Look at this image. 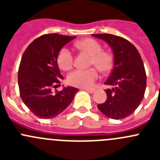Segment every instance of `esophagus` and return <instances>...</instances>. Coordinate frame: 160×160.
Masks as SVG:
<instances>
[{"instance_id":"obj_1","label":"esophagus","mask_w":160,"mask_h":160,"mask_svg":"<svg viewBox=\"0 0 160 160\" xmlns=\"http://www.w3.org/2000/svg\"><path fill=\"white\" fill-rule=\"evenodd\" d=\"M84 90H86L87 92H88V93H94V91H95V90H93V89H84Z\"/></svg>"}]
</instances>
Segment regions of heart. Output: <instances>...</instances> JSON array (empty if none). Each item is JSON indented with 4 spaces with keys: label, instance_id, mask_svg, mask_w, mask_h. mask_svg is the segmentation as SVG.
Segmentation results:
<instances>
[{
    "label": "heart",
    "instance_id": "b5f03b06",
    "mask_svg": "<svg viewBox=\"0 0 160 160\" xmlns=\"http://www.w3.org/2000/svg\"><path fill=\"white\" fill-rule=\"evenodd\" d=\"M78 49L90 56V65H93L101 72H109L112 68L113 59L110 53L102 51V46L93 38H84L77 43ZM59 67L63 70H69L73 63V56L67 48H62L57 56ZM98 78L96 68L77 70L69 74L67 81L70 85L81 88H91Z\"/></svg>",
    "mask_w": 160,
    "mask_h": 160
}]
</instances>
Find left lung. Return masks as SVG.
Segmentation results:
<instances>
[{
  "mask_svg": "<svg viewBox=\"0 0 160 160\" xmlns=\"http://www.w3.org/2000/svg\"><path fill=\"white\" fill-rule=\"evenodd\" d=\"M108 44L114 55V67L104 83L113 86L105 90L108 99L98 108L112 119L132 114L141 103L146 88V75L141 56L128 40L111 34H92Z\"/></svg>",
  "mask_w": 160,
  "mask_h": 160,
  "instance_id": "1",
  "label": "left lung"
}]
</instances>
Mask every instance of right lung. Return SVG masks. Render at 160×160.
Returning <instances> with one entry per match:
<instances>
[{
  "label": "right lung",
  "instance_id": "1",
  "mask_svg": "<svg viewBox=\"0 0 160 160\" xmlns=\"http://www.w3.org/2000/svg\"><path fill=\"white\" fill-rule=\"evenodd\" d=\"M76 37L56 33L42 35L34 40L22 56L18 70V86L24 104L40 118H52L70 104L78 91L63 87L53 93L52 88L60 86L63 77L57 63L59 52Z\"/></svg>",
  "mask_w": 160,
  "mask_h": 160
}]
</instances>
